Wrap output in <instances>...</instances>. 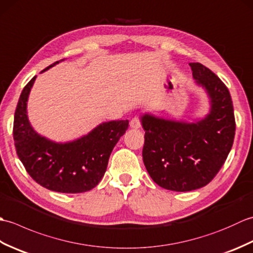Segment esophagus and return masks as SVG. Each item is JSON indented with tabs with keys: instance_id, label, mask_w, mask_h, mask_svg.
Masks as SVG:
<instances>
[{
	"instance_id": "1",
	"label": "esophagus",
	"mask_w": 253,
	"mask_h": 253,
	"mask_svg": "<svg viewBox=\"0 0 253 253\" xmlns=\"http://www.w3.org/2000/svg\"><path fill=\"white\" fill-rule=\"evenodd\" d=\"M130 127L133 128V129H138V128L141 127V121L140 118H139V116H135L133 118H131Z\"/></svg>"
}]
</instances>
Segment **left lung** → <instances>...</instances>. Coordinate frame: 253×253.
Listing matches in <instances>:
<instances>
[{"instance_id": "1", "label": "left lung", "mask_w": 253, "mask_h": 253, "mask_svg": "<svg viewBox=\"0 0 253 253\" xmlns=\"http://www.w3.org/2000/svg\"><path fill=\"white\" fill-rule=\"evenodd\" d=\"M192 76L211 100L209 114L184 123L144 114L143 163L154 182L173 191L204 187L216 176L233 147L236 123L232 96L224 83L200 63L189 64Z\"/></svg>"}]
</instances>
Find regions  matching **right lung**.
Instances as JSON below:
<instances>
[{
  "mask_svg": "<svg viewBox=\"0 0 253 253\" xmlns=\"http://www.w3.org/2000/svg\"><path fill=\"white\" fill-rule=\"evenodd\" d=\"M36 77L21 91L15 111L13 136L18 158L31 178L46 189L63 193L89 191L103 177L112 150L129 123L126 120L100 124L88 135L66 143L41 137L27 116V101Z\"/></svg>",
  "mask_w": 253,
  "mask_h": 253,
  "instance_id": "1",
  "label": "right lung"
}]
</instances>
